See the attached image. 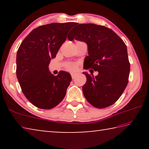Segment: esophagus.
Wrapping results in <instances>:
<instances>
[{
	"label": "esophagus",
	"mask_w": 149,
	"mask_h": 149,
	"mask_svg": "<svg viewBox=\"0 0 149 149\" xmlns=\"http://www.w3.org/2000/svg\"><path fill=\"white\" fill-rule=\"evenodd\" d=\"M71 76L72 77V79H74L75 77L76 76V74H75V73H72L71 74Z\"/></svg>",
	"instance_id": "34e87169"
}]
</instances>
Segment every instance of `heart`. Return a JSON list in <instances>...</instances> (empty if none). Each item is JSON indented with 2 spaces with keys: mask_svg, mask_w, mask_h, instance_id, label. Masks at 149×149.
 <instances>
[{
  "mask_svg": "<svg viewBox=\"0 0 149 149\" xmlns=\"http://www.w3.org/2000/svg\"><path fill=\"white\" fill-rule=\"evenodd\" d=\"M65 68L68 70H73L75 68V65L72 63H67L65 64Z\"/></svg>",
  "mask_w": 149,
  "mask_h": 149,
  "instance_id": "1",
  "label": "heart"
}]
</instances>
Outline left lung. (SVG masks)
Segmentation results:
<instances>
[{
    "instance_id": "1",
    "label": "left lung",
    "mask_w": 149,
    "mask_h": 149,
    "mask_svg": "<svg viewBox=\"0 0 149 149\" xmlns=\"http://www.w3.org/2000/svg\"><path fill=\"white\" fill-rule=\"evenodd\" d=\"M68 39L86 42L89 56L84 68L99 72L95 77L83 72L87 77L83 86L85 99L97 108L114 104L129 81L130 63L125 42L111 29L93 24L75 23Z\"/></svg>"
}]
</instances>
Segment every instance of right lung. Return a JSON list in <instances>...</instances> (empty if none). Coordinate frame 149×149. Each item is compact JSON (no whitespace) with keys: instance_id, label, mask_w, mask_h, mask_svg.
<instances>
[{"instance_id":"add662e5","label":"right lung","mask_w":149,"mask_h":149,"mask_svg":"<svg viewBox=\"0 0 149 149\" xmlns=\"http://www.w3.org/2000/svg\"><path fill=\"white\" fill-rule=\"evenodd\" d=\"M74 25L68 22L39 26L32 30L17 50V80L25 97L37 108L51 109L64 99L71 75L60 71L55 76L49 72V64Z\"/></svg>"}]
</instances>
